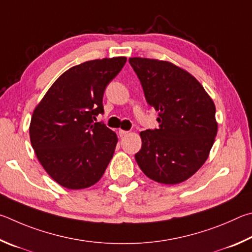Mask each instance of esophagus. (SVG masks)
I'll use <instances>...</instances> for the list:
<instances>
[{
  "label": "esophagus",
  "instance_id": "34e87169",
  "mask_svg": "<svg viewBox=\"0 0 252 252\" xmlns=\"http://www.w3.org/2000/svg\"><path fill=\"white\" fill-rule=\"evenodd\" d=\"M128 133H129V131H127V130H123V129L118 130V135L121 136V137H124V136H126Z\"/></svg>",
  "mask_w": 252,
  "mask_h": 252
}]
</instances>
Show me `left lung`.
<instances>
[{
    "instance_id": "obj_1",
    "label": "left lung",
    "mask_w": 252,
    "mask_h": 252,
    "mask_svg": "<svg viewBox=\"0 0 252 252\" xmlns=\"http://www.w3.org/2000/svg\"><path fill=\"white\" fill-rule=\"evenodd\" d=\"M129 64L159 124L140 133L143 144L135 159L157 183L185 182L204 165L214 145V101L192 75L169 62L133 57Z\"/></svg>"
}]
</instances>
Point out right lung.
Returning a JSON list of instances; mask_svg holds the SVG:
<instances>
[{"label": "right lung", "instance_id": "right-lung-1", "mask_svg": "<svg viewBox=\"0 0 252 252\" xmlns=\"http://www.w3.org/2000/svg\"><path fill=\"white\" fill-rule=\"evenodd\" d=\"M126 57L84 62L66 70L47 91L30 125L31 144L43 168L61 186L91 187L113 158L117 136L97 122L106 87Z\"/></svg>", "mask_w": 252, "mask_h": 252}]
</instances>
